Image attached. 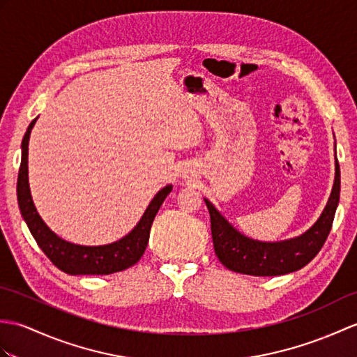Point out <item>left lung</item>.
<instances>
[{
  "mask_svg": "<svg viewBox=\"0 0 357 357\" xmlns=\"http://www.w3.org/2000/svg\"><path fill=\"white\" fill-rule=\"evenodd\" d=\"M339 193L341 172L336 160L335 184L319 219L304 234L283 242H259L243 236L214 208L208 199H204L210 211L214 252L223 266L246 275L273 277L301 269L317 257L326 243L333 225Z\"/></svg>",
  "mask_w": 357,
  "mask_h": 357,
  "instance_id": "8db88e82",
  "label": "left lung"
}]
</instances>
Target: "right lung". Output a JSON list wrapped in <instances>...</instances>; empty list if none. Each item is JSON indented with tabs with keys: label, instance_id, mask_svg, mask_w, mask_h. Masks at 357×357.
Here are the masks:
<instances>
[{
	"label": "right lung",
	"instance_id": "add662e5",
	"mask_svg": "<svg viewBox=\"0 0 357 357\" xmlns=\"http://www.w3.org/2000/svg\"><path fill=\"white\" fill-rule=\"evenodd\" d=\"M35 123L36 119L29 124L26 135L22 138V156L16 192H18V205L22 218L40 250L52 260L54 266L65 273H70V275H109V273L134 266L146 251L153 219L164 199L172 192V185H165L156 193L146 208L143 218L137 223V227L117 242L103 246H84L66 242V240L56 236L40 219L30 195L29 139Z\"/></svg>",
	"mask_w": 357,
	"mask_h": 357
}]
</instances>
